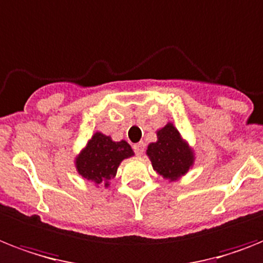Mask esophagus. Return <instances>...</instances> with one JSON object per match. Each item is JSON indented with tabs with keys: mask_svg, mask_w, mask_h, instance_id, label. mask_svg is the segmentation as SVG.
Wrapping results in <instances>:
<instances>
[{
	"mask_svg": "<svg viewBox=\"0 0 263 263\" xmlns=\"http://www.w3.org/2000/svg\"><path fill=\"white\" fill-rule=\"evenodd\" d=\"M134 151H135L136 155H142V154L144 153V143L140 142L134 144Z\"/></svg>",
	"mask_w": 263,
	"mask_h": 263,
	"instance_id": "esophagus-1",
	"label": "esophagus"
}]
</instances>
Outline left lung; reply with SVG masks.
Here are the masks:
<instances>
[{"mask_svg": "<svg viewBox=\"0 0 263 263\" xmlns=\"http://www.w3.org/2000/svg\"><path fill=\"white\" fill-rule=\"evenodd\" d=\"M158 142L147 148L154 170L163 178L177 180L189 170L193 163V154L173 124H167L157 132Z\"/></svg>", "mask_w": 263, "mask_h": 263, "instance_id": "8db88e82", "label": "left lung"}]
</instances>
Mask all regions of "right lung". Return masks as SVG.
Instances as JSON below:
<instances>
[{"label": "right lung", "instance_id": "right-lung-1", "mask_svg": "<svg viewBox=\"0 0 263 263\" xmlns=\"http://www.w3.org/2000/svg\"><path fill=\"white\" fill-rule=\"evenodd\" d=\"M131 155L132 148L125 140L113 142L109 136L97 132L77 158V170L83 178L100 183L116 176L120 162Z\"/></svg>", "mask_w": 263, "mask_h": 263}]
</instances>
